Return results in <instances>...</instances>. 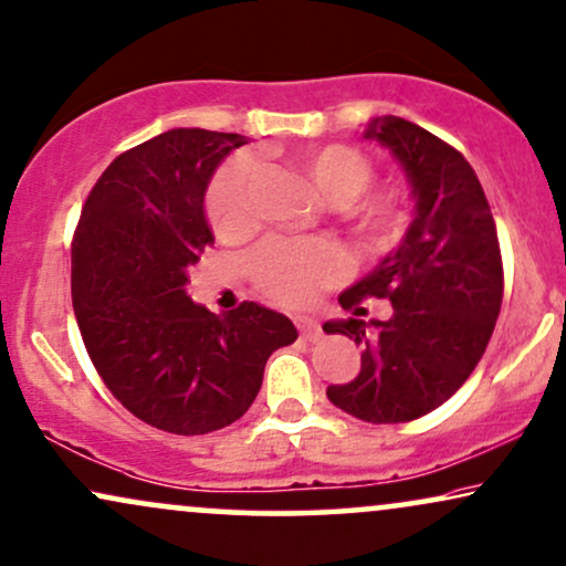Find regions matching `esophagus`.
<instances>
[{"instance_id":"34e87169","label":"esophagus","mask_w":566,"mask_h":566,"mask_svg":"<svg viewBox=\"0 0 566 566\" xmlns=\"http://www.w3.org/2000/svg\"><path fill=\"white\" fill-rule=\"evenodd\" d=\"M296 327H298V333H301V337H304V340H319L322 327H319L317 319L296 317Z\"/></svg>"}]
</instances>
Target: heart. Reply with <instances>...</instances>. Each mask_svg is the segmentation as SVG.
<instances>
[{
	"mask_svg": "<svg viewBox=\"0 0 566 566\" xmlns=\"http://www.w3.org/2000/svg\"><path fill=\"white\" fill-rule=\"evenodd\" d=\"M310 185L322 200L335 205L366 241L390 247L408 231L410 202L400 189H369L377 179V166L348 143H327L304 148L293 156ZM256 160L249 153L226 158L212 174L205 210L218 239L239 241L256 226L254 189ZM348 270L346 252L329 241L265 239L249 254L247 273L265 296L285 306H304L319 291L340 281Z\"/></svg>",
	"mask_w": 566,
	"mask_h": 566,
	"instance_id": "b5f03b06",
	"label": "heart"
}]
</instances>
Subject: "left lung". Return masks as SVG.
Listing matches in <instances>:
<instances>
[{
    "instance_id": "left-lung-1",
    "label": "left lung",
    "mask_w": 566,
    "mask_h": 566,
    "mask_svg": "<svg viewBox=\"0 0 566 566\" xmlns=\"http://www.w3.org/2000/svg\"><path fill=\"white\" fill-rule=\"evenodd\" d=\"M377 139L408 171L416 220L398 252L340 293L346 322H325L364 348L361 371L327 398L369 423L431 413L465 385L494 333L504 293L502 249L479 176L450 143L400 116L371 119ZM366 297H387L394 317L364 323Z\"/></svg>"
}]
</instances>
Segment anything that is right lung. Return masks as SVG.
Listing matches in <instances>:
<instances>
[{
  "instance_id": "obj_1",
  "label": "right lung",
  "mask_w": 566,
  "mask_h": 566,
  "mask_svg": "<svg viewBox=\"0 0 566 566\" xmlns=\"http://www.w3.org/2000/svg\"><path fill=\"white\" fill-rule=\"evenodd\" d=\"M244 137L171 129L112 160L72 237V306L87 356L116 400L168 434L223 429L252 406L273 350L298 333L254 301L212 314L187 268L212 247L205 189Z\"/></svg>"
}]
</instances>
